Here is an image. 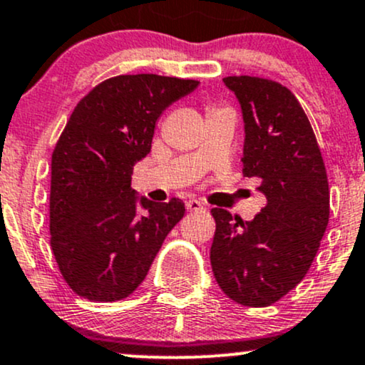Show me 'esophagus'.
<instances>
[{"label": "esophagus", "instance_id": "esophagus-1", "mask_svg": "<svg viewBox=\"0 0 365 365\" xmlns=\"http://www.w3.org/2000/svg\"><path fill=\"white\" fill-rule=\"evenodd\" d=\"M186 208L190 210V212H198V210H203V203L198 200H187L186 201Z\"/></svg>", "mask_w": 365, "mask_h": 365}]
</instances>
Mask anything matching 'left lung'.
Instances as JSON below:
<instances>
[{
  "label": "left lung",
  "mask_w": 365,
  "mask_h": 365,
  "mask_svg": "<svg viewBox=\"0 0 365 365\" xmlns=\"http://www.w3.org/2000/svg\"><path fill=\"white\" fill-rule=\"evenodd\" d=\"M224 83L242 110V174L259 179L267 207L252 220L213 208L210 261L227 297L264 307L311 268L329 218L328 175L309 119L289 88L246 75Z\"/></svg>",
  "instance_id": "1"
}]
</instances>
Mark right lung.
<instances>
[{
  "mask_svg": "<svg viewBox=\"0 0 365 365\" xmlns=\"http://www.w3.org/2000/svg\"><path fill=\"white\" fill-rule=\"evenodd\" d=\"M200 81L121 75L76 104L51 164V247L66 284L96 302L121 301L147 277L184 203L138 198L133 167L152 148L155 123Z\"/></svg>",
  "mask_w": 365,
  "mask_h": 365,
  "instance_id": "obj_1",
  "label": "right lung"
}]
</instances>
